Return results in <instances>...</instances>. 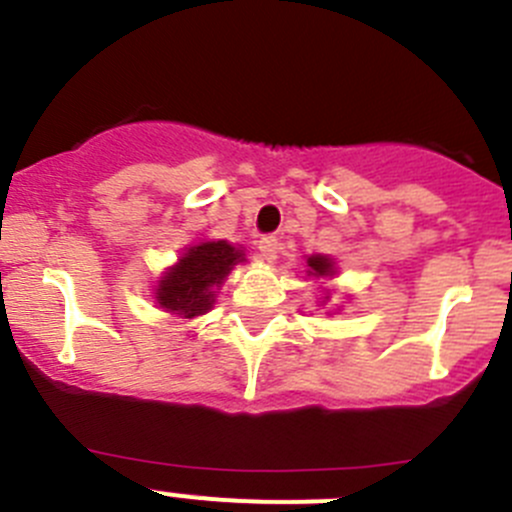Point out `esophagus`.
Instances as JSON below:
<instances>
[{"mask_svg": "<svg viewBox=\"0 0 512 512\" xmlns=\"http://www.w3.org/2000/svg\"><path fill=\"white\" fill-rule=\"evenodd\" d=\"M277 250H280V245H277L275 237H262V240L257 242V252H260L262 262H275Z\"/></svg>", "mask_w": 512, "mask_h": 512, "instance_id": "1", "label": "esophagus"}]
</instances>
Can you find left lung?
Wrapping results in <instances>:
<instances>
[{
    "instance_id": "left-lung-1",
    "label": "left lung",
    "mask_w": 512,
    "mask_h": 512,
    "mask_svg": "<svg viewBox=\"0 0 512 512\" xmlns=\"http://www.w3.org/2000/svg\"><path fill=\"white\" fill-rule=\"evenodd\" d=\"M307 275L309 277H332L334 275V262L329 260L327 255H309L307 257ZM329 297H324V302H327Z\"/></svg>"
}]
</instances>
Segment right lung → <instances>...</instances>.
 Listing matches in <instances>:
<instances>
[{
  "mask_svg": "<svg viewBox=\"0 0 512 512\" xmlns=\"http://www.w3.org/2000/svg\"><path fill=\"white\" fill-rule=\"evenodd\" d=\"M237 262H245V252L225 240L190 245L185 255L158 280V307L183 319L200 317L213 309L215 289L223 285Z\"/></svg>",
  "mask_w": 512,
  "mask_h": 512,
  "instance_id": "obj_1",
  "label": "right lung"
}]
</instances>
